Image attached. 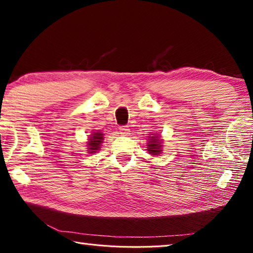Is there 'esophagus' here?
Wrapping results in <instances>:
<instances>
[{
  "label": "esophagus",
  "instance_id": "obj_1",
  "mask_svg": "<svg viewBox=\"0 0 253 253\" xmlns=\"http://www.w3.org/2000/svg\"><path fill=\"white\" fill-rule=\"evenodd\" d=\"M119 129V132H121V134H123V135H128L129 134V127L128 126H121L118 128Z\"/></svg>",
  "mask_w": 253,
  "mask_h": 253
}]
</instances>
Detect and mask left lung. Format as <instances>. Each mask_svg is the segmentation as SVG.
<instances>
[{"instance_id": "obj_1", "label": "left lung", "mask_w": 253, "mask_h": 253, "mask_svg": "<svg viewBox=\"0 0 253 253\" xmlns=\"http://www.w3.org/2000/svg\"><path fill=\"white\" fill-rule=\"evenodd\" d=\"M161 147L162 145L160 143V139L155 138V137H151V139H149V144H148V151L149 154H152V155H158L162 151H161Z\"/></svg>"}]
</instances>
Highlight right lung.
Instances as JSON below:
<instances>
[{
  "instance_id": "right-lung-1",
  "label": "right lung",
  "mask_w": 253,
  "mask_h": 253,
  "mask_svg": "<svg viewBox=\"0 0 253 253\" xmlns=\"http://www.w3.org/2000/svg\"><path fill=\"white\" fill-rule=\"evenodd\" d=\"M102 139H104V136H102L101 132H93L92 136L90 137L88 142V149L89 153H96L98 149L100 148V144L102 143Z\"/></svg>"
}]
</instances>
